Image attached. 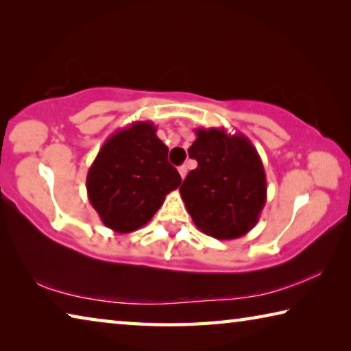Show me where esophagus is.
I'll return each mask as SVG.
<instances>
[{"label":"esophagus","mask_w":351,"mask_h":351,"mask_svg":"<svg viewBox=\"0 0 351 351\" xmlns=\"http://www.w3.org/2000/svg\"><path fill=\"white\" fill-rule=\"evenodd\" d=\"M178 171H180V175H181V178L184 180V178H186V175H187V167H186V165H181V167L178 169Z\"/></svg>","instance_id":"esophagus-1"}]
</instances>
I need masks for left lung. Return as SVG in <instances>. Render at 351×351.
<instances>
[{
  "mask_svg": "<svg viewBox=\"0 0 351 351\" xmlns=\"http://www.w3.org/2000/svg\"><path fill=\"white\" fill-rule=\"evenodd\" d=\"M189 156L190 170L181 198L197 228L218 240L246 235L258 223L266 203V173L257 148L243 133L197 128Z\"/></svg>",
  "mask_w": 351,
  "mask_h": 351,
  "instance_id": "1",
  "label": "left lung"
}]
</instances>
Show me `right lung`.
Returning a JSON list of instances; mask_svg holds the SVG:
<instances>
[{
	"label": "right lung",
	"mask_w": 351,
	"mask_h": 351,
	"mask_svg": "<svg viewBox=\"0 0 351 351\" xmlns=\"http://www.w3.org/2000/svg\"><path fill=\"white\" fill-rule=\"evenodd\" d=\"M169 148L150 121H138L104 142L86 175V190L102 223L117 234L145 226L181 184Z\"/></svg>",
	"instance_id": "obj_1"
}]
</instances>
